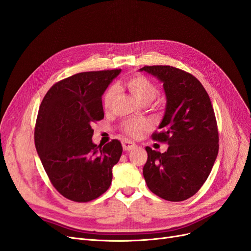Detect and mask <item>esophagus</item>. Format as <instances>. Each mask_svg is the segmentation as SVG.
Here are the masks:
<instances>
[{
    "label": "esophagus",
    "mask_w": 251,
    "mask_h": 251,
    "mask_svg": "<svg viewBox=\"0 0 251 251\" xmlns=\"http://www.w3.org/2000/svg\"><path fill=\"white\" fill-rule=\"evenodd\" d=\"M136 147V144L133 142V141H130V140H125V141H123V148H124V150L126 151H131V150H133L134 148Z\"/></svg>",
    "instance_id": "esophagus-1"
}]
</instances>
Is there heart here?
<instances>
[{
    "mask_svg": "<svg viewBox=\"0 0 251 251\" xmlns=\"http://www.w3.org/2000/svg\"><path fill=\"white\" fill-rule=\"evenodd\" d=\"M124 86L130 91L134 97L143 103L151 101L158 93L157 87L148 77L141 74H134L124 79ZM118 95V88L111 86L103 95V108L105 110L111 109L114 101ZM149 121L146 119L141 120H128L123 124V130L127 135L138 136L142 131L149 128Z\"/></svg>",
    "mask_w": 251,
    "mask_h": 251,
    "instance_id": "1",
    "label": "heart"
}]
</instances>
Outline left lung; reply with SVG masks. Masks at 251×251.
Masks as SVG:
<instances>
[{
  "label": "left lung",
  "mask_w": 251,
  "mask_h": 251,
  "mask_svg": "<svg viewBox=\"0 0 251 251\" xmlns=\"http://www.w3.org/2000/svg\"><path fill=\"white\" fill-rule=\"evenodd\" d=\"M140 71L163 82L164 117L151 135L169 149L160 153L147 147L143 177L151 193L179 202L191 198L208 178L219 151L218 126L209 96L191 73L172 66H144Z\"/></svg>",
  "instance_id": "1"
}]
</instances>
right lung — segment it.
Segmentation results:
<instances>
[{
  "mask_svg": "<svg viewBox=\"0 0 251 251\" xmlns=\"http://www.w3.org/2000/svg\"><path fill=\"white\" fill-rule=\"evenodd\" d=\"M121 69L74 74L54 83L37 113L34 143L52 185L74 202L108 191L112 169L123 154L120 141L92 142L93 125L103 119L101 96Z\"/></svg>",
  "mask_w": 251,
  "mask_h": 251,
  "instance_id": "obj_1",
  "label": "right lung"
}]
</instances>
